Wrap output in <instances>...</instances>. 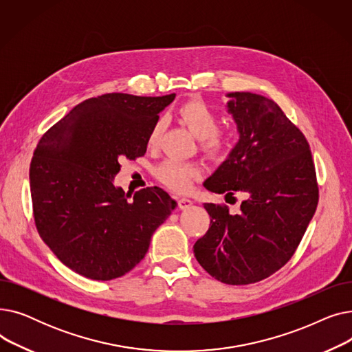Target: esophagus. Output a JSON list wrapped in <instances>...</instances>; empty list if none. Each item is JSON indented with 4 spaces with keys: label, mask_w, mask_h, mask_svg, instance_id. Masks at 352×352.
I'll use <instances>...</instances> for the list:
<instances>
[{
    "label": "esophagus",
    "mask_w": 352,
    "mask_h": 352,
    "mask_svg": "<svg viewBox=\"0 0 352 352\" xmlns=\"http://www.w3.org/2000/svg\"><path fill=\"white\" fill-rule=\"evenodd\" d=\"M177 204H178L179 210H187V208H190L192 206V201L188 199V198L179 197V198H177Z\"/></svg>",
    "instance_id": "34e87169"
}]
</instances>
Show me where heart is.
Listing matches in <instances>:
<instances>
[{"label":"heart","mask_w":352,"mask_h":352,"mask_svg":"<svg viewBox=\"0 0 352 352\" xmlns=\"http://www.w3.org/2000/svg\"><path fill=\"white\" fill-rule=\"evenodd\" d=\"M181 121L188 126L190 131L202 142V150L215 158H223L231 148L228 135L218 133L219 118L215 111L206 102L191 100L182 104L178 109ZM165 121L157 120L148 135V145L157 146L164 133ZM158 179L175 192H187L192 182L201 177V168L192 162H182L168 160L162 162L157 168Z\"/></svg>","instance_id":"1"}]
</instances>
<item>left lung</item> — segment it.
I'll return each instance as SVG.
<instances>
[{"mask_svg":"<svg viewBox=\"0 0 352 352\" xmlns=\"http://www.w3.org/2000/svg\"><path fill=\"white\" fill-rule=\"evenodd\" d=\"M227 97L239 140L204 187L247 198L238 214L204 204L211 224L194 255L215 280L247 285L289 261L317 210L318 186L309 145L278 104L252 92Z\"/></svg>","mask_w":352,"mask_h":352,"instance_id":"left-lung-1","label":"left lung"}]
</instances>
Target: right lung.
Segmentation results:
<instances>
[{
  "mask_svg": "<svg viewBox=\"0 0 352 352\" xmlns=\"http://www.w3.org/2000/svg\"><path fill=\"white\" fill-rule=\"evenodd\" d=\"M174 98L111 92L85 100L36 145L30 165L35 226L74 272L109 281L131 271L177 207L162 188L140 190L129 200L114 186L120 160L145 154L158 114Z\"/></svg>",
  "mask_w": 352,
  "mask_h": 352,
  "instance_id": "1",
  "label": "right lung"
}]
</instances>
